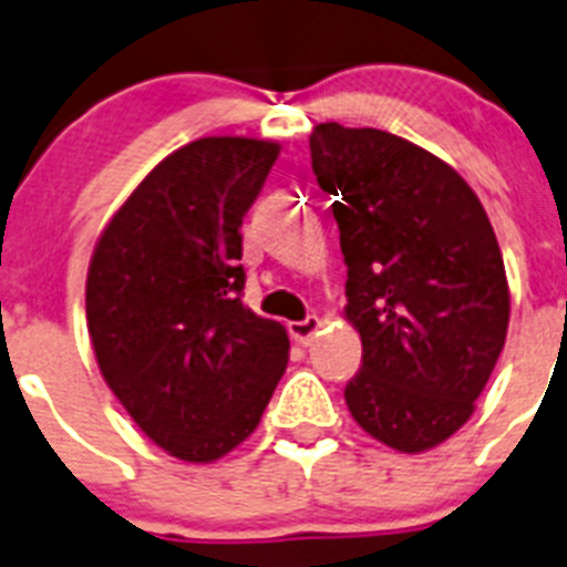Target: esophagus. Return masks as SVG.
Here are the masks:
<instances>
[{
    "label": "esophagus",
    "mask_w": 567,
    "mask_h": 567,
    "mask_svg": "<svg viewBox=\"0 0 567 567\" xmlns=\"http://www.w3.org/2000/svg\"><path fill=\"white\" fill-rule=\"evenodd\" d=\"M319 328H322V319H319L317 313H311V317L302 319V322H290L288 324L290 337L297 339V342H302V344L311 342V339L319 333Z\"/></svg>",
    "instance_id": "obj_1"
}]
</instances>
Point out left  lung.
Instances as JSON below:
<instances>
[{"mask_svg":"<svg viewBox=\"0 0 567 567\" xmlns=\"http://www.w3.org/2000/svg\"><path fill=\"white\" fill-rule=\"evenodd\" d=\"M311 165L337 196L344 319L362 339L348 411L393 451H431L471 420L508 333L488 214L447 162L377 127L322 122Z\"/></svg>","mask_w":567,"mask_h":567,"instance_id":"obj_1","label":"left lung"}]
</instances>
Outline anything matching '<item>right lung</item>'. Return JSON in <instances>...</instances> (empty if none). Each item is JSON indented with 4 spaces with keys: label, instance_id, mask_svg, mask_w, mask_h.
I'll list each match as a JSON object with an SVG mask.
<instances>
[{
    "label": "right lung",
    "instance_id": "1",
    "mask_svg": "<svg viewBox=\"0 0 567 567\" xmlns=\"http://www.w3.org/2000/svg\"><path fill=\"white\" fill-rule=\"evenodd\" d=\"M279 142L202 136L145 176L96 239L85 313L96 365L147 440L223 460L288 368L282 324L243 302V216Z\"/></svg>",
    "mask_w": 567,
    "mask_h": 567
}]
</instances>
